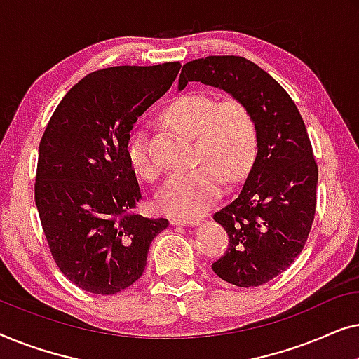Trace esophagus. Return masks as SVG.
Wrapping results in <instances>:
<instances>
[{"mask_svg":"<svg viewBox=\"0 0 359 359\" xmlns=\"http://www.w3.org/2000/svg\"><path fill=\"white\" fill-rule=\"evenodd\" d=\"M170 222L173 225H198L199 220L191 217H171Z\"/></svg>","mask_w":359,"mask_h":359,"instance_id":"obj_1","label":"esophagus"}]
</instances>
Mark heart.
<instances>
[{"mask_svg": "<svg viewBox=\"0 0 359 359\" xmlns=\"http://www.w3.org/2000/svg\"><path fill=\"white\" fill-rule=\"evenodd\" d=\"M165 119L194 139L193 168L178 171L166 181L156 203L166 214L189 217L204 212L220 196L224 178L237 181L253 165L258 150L257 121L237 97L215 101L203 93H188L166 106ZM127 160L140 178L154 181L158 168L151 161L144 132H130Z\"/></svg>", "mask_w": 359, "mask_h": 359, "instance_id": "obj_1", "label": "heart"}]
</instances>
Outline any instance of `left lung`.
Listing matches in <instances>:
<instances>
[{"mask_svg": "<svg viewBox=\"0 0 359 359\" xmlns=\"http://www.w3.org/2000/svg\"><path fill=\"white\" fill-rule=\"evenodd\" d=\"M189 81L224 90L252 111L258 151L237 198L214 214L229 248L212 263L220 279L262 286L291 266L312 229L318 168L301 112L286 90L243 57L212 55L188 62L178 90Z\"/></svg>", "mask_w": 359, "mask_h": 359, "instance_id": "obj_1", "label": "left lung"}]
</instances>
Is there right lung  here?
<instances>
[{"instance_id": "1", "label": "right lung", "mask_w": 359, "mask_h": 359, "mask_svg": "<svg viewBox=\"0 0 359 359\" xmlns=\"http://www.w3.org/2000/svg\"><path fill=\"white\" fill-rule=\"evenodd\" d=\"M180 62L111 67L78 81L39 145L36 205L60 271L83 291L111 296L144 273L168 220L135 212L142 199L126 145L137 119L173 85Z\"/></svg>"}]
</instances>
